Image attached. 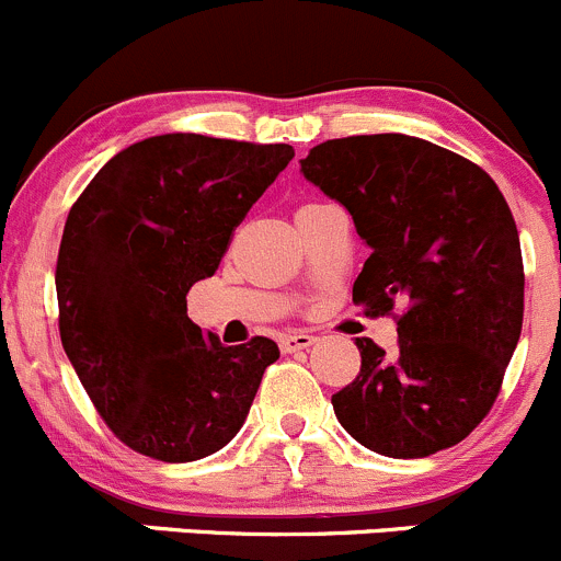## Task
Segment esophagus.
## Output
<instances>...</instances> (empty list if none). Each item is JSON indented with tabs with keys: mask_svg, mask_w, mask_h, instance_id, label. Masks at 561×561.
Wrapping results in <instances>:
<instances>
[{
	"mask_svg": "<svg viewBox=\"0 0 561 561\" xmlns=\"http://www.w3.org/2000/svg\"><path fill=\"white\" fill-rule=\"evenodd\" d=\"M316 343V335H310V332L299 330V332H288V335L280 337V348L286 354H294V352H302V348L313 346Z\"/></svg>",
	"mask_w": 561,
	"mask_h": 561,
	"instance_id": "esophagus-1",
	"label": "esophagus"
}]
</instances>
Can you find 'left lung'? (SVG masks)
Instances as JSON below:
<instances>
[{"label":"left lung","mask_w":561,"mask_h":561,"mask_svg":"<svg viewBox=\"0 0 561 561\" xmlns=\"http://www.w3.org/2000/svg\"><path fill=\"white\" fill-rule=\"evenodd\" d=\"M299 163L370 248L354 302L368 316L403 302L396 354L357 337L363 365L332 396L337 423L390 458L458 445L491 412L524 324V259L502 191L471 160L403 133L332 138Z\"/></svg>","instance_id":"left-lung-1"}]
</instances>
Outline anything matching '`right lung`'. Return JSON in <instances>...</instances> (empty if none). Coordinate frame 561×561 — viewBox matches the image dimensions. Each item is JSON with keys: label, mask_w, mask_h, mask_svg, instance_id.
I'll return each instance as SVG.
<instances>
[{"label": "right lung", "mask_w": 561, "mask_h": 561, "mask_svg": "<svg viewBox=\"0 0 561 561\" xmlns=\"http://www.w3.org/2000/svg\"><path fill=\"white\" fill-rule=\"evenodd\" d=\"M294 158L288 144L165 133L122 149L65 224L59 335L111 434L165 463L198 461L245 423L278 343L224 346L187 319L234 229Z\"/></svg>", "instance_id": "obj_1"}]
</instances>
